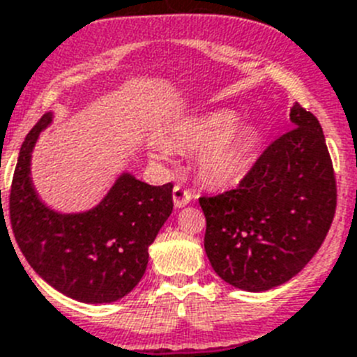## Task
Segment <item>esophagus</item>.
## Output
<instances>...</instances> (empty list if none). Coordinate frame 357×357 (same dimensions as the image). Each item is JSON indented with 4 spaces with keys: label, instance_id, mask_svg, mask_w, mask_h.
<instances>
[{
    "label": "esophagus",
    "instance_id": "34e87169",
    "mask_svg": "<svg viewBox=\"0 0 357 357\" xmlns=\"http://www.w3.org/2000/svg\"><path fill=\"white\" fill-rule=\"evenodd\" d=\"M189 202H191V193L188 189L182 188L181 184H176L173 188V204H175V207H184L188 206Z\"/></svg>",
    "mask_w": 357,
    "mask_h": 357
}]
</instances>
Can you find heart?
<instances>
[{"instance_id":"obj_1","label":"heart","mask_w":357,"mask_h":357,"mask_svg":"<svg viewBox=\"0 0 357 357\" xmlns=\"http://www.w3.org/2000/svg\"><path fill=\"white\" fill-rule=\"evenodd\" d=\"M238 116L232 110H211L185 119L169 135V144L181 151L204 150L198 175L209 188L223 189L238 184L250 162L252 137L248 130H234ZM164 159L166 150L157 151Z\"/></svg>"}]
</instances>
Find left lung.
<instances>
[{"instance_id": "obj_1", "label": "left lung", "mask_w": 357, "mask_h": 357, "mask_svg": "<svg viewBox=\"0 0 357 357\" xmlns=\"http://www.w3.org/2000/svg\"><path fill=\"white\" fill-rule=\"evenodd\" d=\"M293 128L263 150L234 189L200 197L214 272L247 291L284 284L311 261L336 211V176L317 116L295 103Z\"/></svg>"}]
</instances>
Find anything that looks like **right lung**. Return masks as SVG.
Instances as JSON below:
<instances>
[{
	"instance_id": "1",
	"label": "right lung",
	"mask_w": 357,
	"mask_h": 357,
	"mask_svg": "<svg viewBox=\"0 0 357 357\" xmlns=\"http://www.w3.org/2000/svg\"><path fill=\"white\" fill-rule=\"evenodd\" d=\"M50 119L44 114L33 125L19 151L8 195L12 232L28 264L53 288L87 304L114 302L144 275L148 247L173 211V184L123 175L96 209L53 213L30 182L31 148Z\"/></svg>"
}]
</instances>
